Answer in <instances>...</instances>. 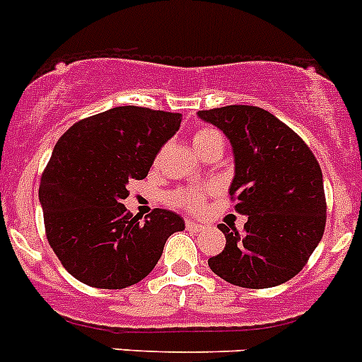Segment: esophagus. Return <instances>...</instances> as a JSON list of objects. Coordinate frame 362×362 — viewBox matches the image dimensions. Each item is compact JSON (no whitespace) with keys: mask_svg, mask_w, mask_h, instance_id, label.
Here are the masks:
<instances>
[{"mask_svg":"<svg viewBox=\"0 0 362 362\" xmlns=\"http://www.w3.org/2000/svg\"><path fill=\"white\" fill-rule=\"evenodd\" d=\"M187 230L188 231H194V233H199V231L204 230V226H203V224H199V222H194V221H190V218H188V221H187Z\"/></svg>","mask_w":362,"mask_h":362,"instance_id":"esophagus-1","label":"esophagus"}]
</instances>
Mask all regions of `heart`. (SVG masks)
I'll return each instance as SVG.
<instances>
[{"mask_svg":"<svg viewBox=\"0 0 362 362\" xmlns=\"http://www.w3.org/2000/svg\"><path fill=\"white\" fill-rule=\"evenodd\" d=\"M215 141H222L221 132L215 131L211 127H201L195 131L194 134V147L195 151H201V148L208 147L210 144ZM168 201L175 206H183L187 210L199 211L203 210L204 206V192L199 190V188H187V190H177L174 194L168 195Z\"/></svg>","mask_w":362,"mask_h":362,"instance_id":"heart-1","label":"heart"}]
</instances>
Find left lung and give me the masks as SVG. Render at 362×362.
Returning a JSON list of instances; mask_svg holds the SVG:
<instances>
[{
    "label": "left lung",
    "mask_w": 362,
    "mask_h": 362,
    "mask_svg": "<svg viewBox=\"0 0 362 362\" xmlns=\"http://www.w3.org/2000/svg\"><path fill=\"white\" fill-rule=\"evenodd\" d=\"M228 136L235 158L230 187L244 231L218 230L226 247L208 260L222 280L267 289L296 276L320 244L327 222L323 174L313 151L269 111L226 105L199 111Z\"/></svg>",
    "instance_id": "left-lung-1"
}]
</instances>
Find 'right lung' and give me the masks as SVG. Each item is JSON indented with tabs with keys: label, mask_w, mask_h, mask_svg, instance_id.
Listing matches in <instances>:
<instances>
[{
	"label": "right lung",
	"mask_w": 362,
	"mask_h": 362,
	"mask_svg": "<svg viewBox=\"0 0 362 362\" xmlns=\"http://www.w3.org/2000/svg\"><path fill=\"white\" fill-rule=\"evenodd\" d=\"M181 125L179 112L122 105L73 124L55 144L39 185L46 238L64 269L97 289H124L158 264L185 230L174 211L141 221L122 204L131 179L147 177Z\"/></svg>",
	"instance_id": "add662e5"
}]
</instances>
